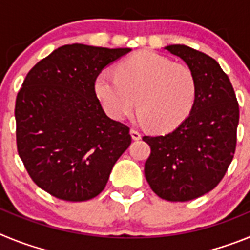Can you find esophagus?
<instances>
[{
  "label": "esophagus",
  "instance_id": "34e87169",
  "mask_svg": "<svg viewBox=\"0 0 250 250\" xmlns=\"http://www.w3.org/2000/svg\"><path fill=\"white\" fill-rule=\"evenodd\" d=\"M130 134H131V138L134 139V140H139V139H141V134L138 131V130L131 129L130 130Z\"/></svg>",
  "mask_w": 250,
  "mask_h": 250
}]
</instances>
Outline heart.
I'll use <instances>...</instances> for the list:
<instances>
[{"label":"heart","instance_id":"obj_1","mask_svg":"<svg viewBox=\"0 0 250 250\" xmlns=\"http://www.w3.org/2000/svg\"><path fill=\"white\" fill-rule=\"evenodd\" d=\"M95 94L105 111L124 120L138 105V121L167 131L190 114L196 98L193 71L152 51H140L123 60L116 74L104 70L95 79Z\"/></svg>","mask_w":250,"mask_h":250}]
</instances>
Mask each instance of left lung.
I'll list each match as a JSON object with an SVG mask.
<instances>
[{
  "label": "left lung",
  "mask_w": 250,
  "mask_h": 250,
  "mask_svg": "<svg viewBox=\"0 0 250 250\" xmlns=\"http://www.w3.org/2000/svg\"><path fill=\"white\" fill-rule=\"evenodd\" d=\"M193 71L196 98L175 130L144 136L150 145L145 178L169 202H189L213 190L224 178L237 146L239 105L228 75L210 56L185 45L165 47Z\"/></svg>",
  "instance_id": "1"
}]
</instances>
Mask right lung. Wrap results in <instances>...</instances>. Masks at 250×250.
I'll return each instance as SVG.
<instances>
[{
  "label": "right lung",
  "instance_id": "right-lung-1",
  "mask_svg": "<svg viewBox=\"0 0 250 250\" xmlns=\"http://www.w3.org/2000/svg\"><path fill=\"white\" fill-rule=\"evenodd\" d=\"M131 48L72 43L26 76L16 98L17 151L35 184L55 198L85 202L104 190L130 129L110 119L95 94L103 68Z\"/></svg>",
  "mask_w": 250,
  "mask_h": 250
}]
</instances>
